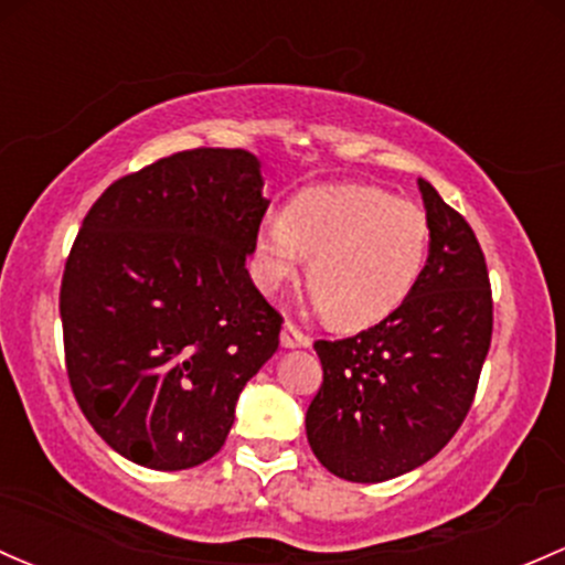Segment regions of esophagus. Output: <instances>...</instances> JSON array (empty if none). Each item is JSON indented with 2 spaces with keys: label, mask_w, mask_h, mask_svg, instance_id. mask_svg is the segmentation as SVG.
Returning a JSON list of instances; mask_svg holds the SVG:
<instances>
[{
  "label": "esophagus",
  "mask_w": 565,
  "mask_h": 565,
  "mask_svg": "<svg viewBox=\"0 0 565 565\" xmlns=\"http://www.w3.org/2000/svg\"><path fill=\"white\" fill-rule=\"evenodd\" d=\"M281 347L284 349H306V347H311V338L295 328L292 322H287L281 330Z\"/></svg>",
  "instance_id": "esophagus-1"
}]
</instances>
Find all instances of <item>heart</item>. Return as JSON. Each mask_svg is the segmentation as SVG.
<instances>
[{
  "label": "heart",
  "instance_id": "1",
  "mask_svg": "<svg viewBox=\"0 0 565 565\" xmlns=\"http://www.w3.org/2000/svg\"><path fill=\"white\" fill-rule=\"evenodd\" d=\"M430 222L412 200L382 186H311L267 218L254 237V281L278 295L308 257V292L335 328H365L390 317L423 278Z\"/></svg>",
  "mask_w": 565,
  "mask_h": 565
}]
</instances>
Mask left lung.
I'll use <instances>...</instances> for the list:
<instances>
[{
  "instance_id": "left-lung-1",
  "label": "left lung",
  "mask_w": 565,
  "mask_h": 565,
  "mask_svg": "<svg viewBox=\"0 0 565 565\" xmlns=\"http://www.w3.org/2000/svg\"><path fill=\"white\" fill-rule=\"evenodd\" d=\"M430 254L414 292L373 328L317 341L322 387L306 412L317 460L347 482H387L441 452L466 419L492 338L484 254L419 178Z\"/></svg>"
}]
</instances>
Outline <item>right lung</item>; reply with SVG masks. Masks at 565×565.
Instances as JSON below:
<instances>
[{
  "label": "right lung",
  "mask_w": 565,
  "mask_h": 565,
  "mask_svg": "<svg viewBox=\"0 0 565 565\" xmlns=\"http://www.w3.org/2000/svg\"><path fill=\"white\" fill-rule=\"evenodd\" d=\"M263 186L254 153L192 148L118 178L83 218L58 295L70 387L138 466L211 460L276 354L284 319L246 270Z\"/></svg>",
  "instance_id": "add662e5"
}]
</instances>
